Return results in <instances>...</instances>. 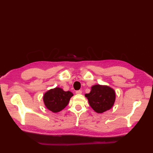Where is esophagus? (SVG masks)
Masks as SVG:
<instances>
[{
    "instance_id": "34e87169",
    "label": "esophagus",
    "mask_w": 153,
    "mask_h": 153,
    "mask_svg": "<svg viewBox=\"0 0 153 153\" xmlns=\"http://www.w3.org/2000/svg\"><path fill=\"white\" fill-rule=\"evenodd\" d=\"M82 90H77L76 91V94H82Z\"/></svg>"
}]
</instances>
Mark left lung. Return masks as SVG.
Returning a JSON list of instances; mask_svg holds the SVG:
<instances>
[{
  "label": "left lung",
  "mask_w": 153,
  "mask_h": 153,
  "mask_svg": "<svg viewBox=\"0 0 153 153\" xmlns=\"http://www.w3.org/2000/svg\"><path fill=\"white\" fill-rule=\"evenodd\" d=\"M91 107L97 113H102L111 108L115 101V91L108 86L95 85L89 93L85 94Z\"/></svg>",
  "instance_id": "1"
}]
</instances>
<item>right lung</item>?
<instances>
[{
    "label": "right lung",
    "instance_id": "1",
    "mask_svg": "<svg viewBox=\"0 0 153 153\" xmlns=\"http://www.w3.org/2000/svg\"><path fill=\"white\" fill-rule=\"evenodd\" d=\"M73 93L64 91L62 89L56 87L45 93L43 100L47 108L53 112H60L66 107Z\"/></svg>",
    "mask_w": 153,
    "mask_h": 153
}]
</instances>
